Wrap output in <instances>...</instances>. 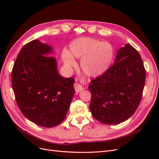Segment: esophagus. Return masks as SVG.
Listing matches in <instances>:
<instances>
[{
	"label": "esophagus",
	"mask_w": 159,
	"mask_h": 159,
	"mask_svg": "<svg viewBox=\"0 0 159 159\" xmlns=\"http://www.w3.org/2000/svg\"><path fill=\"white\" fill-rule=\"evenodd\" d=\"M81 81L80 80L79 78H76L75 79V83L74 84V88L76 92H80V91H81L84 89V87L81 84Z\"/></svg>",
	"instance_id": "obj_1"
}]
</instances>
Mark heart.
<instances>
[{"label": "heart", "mask_w": 159, "mask_h": 159, "mask_svg": "<svg viewBox=\"0 0 159 159\" xmlns=\"http://www.w3.org/2000/svg\"><path fill=\"white\" fill-rule=\"evenodd\" d=\"M74 57L81 58V68L89 76H98L105 73L111 64L114 57L113 46L94 38L83 37L71 42L70 52L64 49L61 58L68 68L76 66Z\"/></svg>", "instance_id": "b5f03b06"}]
</instances>
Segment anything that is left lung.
<instances>
[{
	"label": "left lung",
	"mask_w": 159,
	"mask_h": 159,
	"mask_svg": "<svg viewBox=\"0 0 159 159\" xmlns=\"http://www.w3.org/2000/svg\"><path fill=\"white\" fill-rule=\"evenodd\" d=\"M146 70L140 54L129 44L120 48L114 64L91 81L89 109L103 124L116 125L131 117L141 100Z\"/></svg>",
	"instance_id": "8db88e82"
}]
</instances>
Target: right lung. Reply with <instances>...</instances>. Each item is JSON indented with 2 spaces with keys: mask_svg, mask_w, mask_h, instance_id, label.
<instances>
[{
  "mask_svg": "<svg viewBox=\"0 0 159 159\" xmlns=\"http://www.w3.org/2000/svg\"><path fill=\"white\" fill-rule=\"evenodd\" d=\"M53 48L38 40L25 44L12 71V86L18 106L30 121L53 127L64 121L75 93V80L61 76Z\"/></svg>",
  "mask_w": 159,
  "mask_h": 159,
  "instance_id": "right-lung-1",
  "label": "right lung"
}]
</instances>
